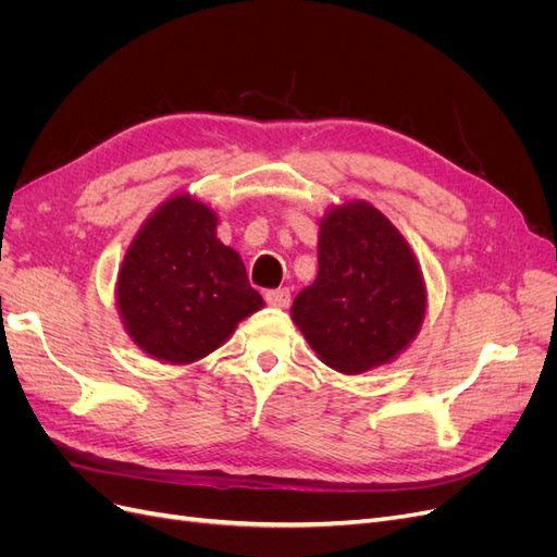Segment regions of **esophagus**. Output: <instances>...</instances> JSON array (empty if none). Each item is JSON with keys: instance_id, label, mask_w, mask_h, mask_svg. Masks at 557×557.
Listing matches in <instances>:
<instances>
[{"instance_id": "obj_1", "label": "esophagus", "mask_w": 557, "mask_h": 557, "mask_svg": "<svg viewBox=\"0 0 557 557\" xmlns=\"http://www.w3.org/2000/svg\"><path fill=\"white\" fill-rule=\"evenodd\" d=\"M267 305H272L276 309H285L290 307V290L288 288H276V290H267L264 293Z\"/></svg>"}]
</instances>
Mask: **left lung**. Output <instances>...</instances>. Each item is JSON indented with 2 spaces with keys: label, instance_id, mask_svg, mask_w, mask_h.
I'll use <instances>...</instances> for the list:
<instances>
[{
  "label": "left lung",
  "instance_id": "1",
  "mask_svg": "<svg viewBox=\"0 0 557 557\" xmlns=\"http://www.w3.org/2000/svg\"><path fill=\"white\" fill-rule=\"evenodd\" d=\"M425 281L409 244L367 201L320 221L318 276L293 301L295 325L342 374L395 360L425 318Z\"/></svg>",
  "mask_w": 557,
  "mask_h": 557
}]
</instances>
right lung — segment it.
Wrapping results in <instances>:
<instances>
[{"mask_svg": "<svg viewBox=\"0 0 557 557\" xmlns=\"http://www.w3.org/2000/svg\"><path fill=\"white\" fill-rule=\"evenodd\" d=\"M215 213L176 195L148 218L117 274V309L148 356L188 364L223 346L262 309L237 250L215 237Z\"/></svg>", "mask_w": 557, "mask_h": 557, "instance_id": "right-lung-1", "label": "right lung"}]
</instances>
